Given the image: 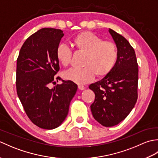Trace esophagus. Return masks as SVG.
<instances>
[{
	"mask_svg": "<svg viewBox=\"0 0 158 158\" xmlns=\"http://www.w3.org/2000/svg\"><path fill=\"white\" fill-rule=\"evenodd\" d=\"M78 88L79 89H81V90H84L85 89V86H83V85H78Z\"/></svg>",
	"mask_w": 158,
	"mask_h": 158,
	"instance_id": "34e87169",
	"label": "esophagus"
}]
</instances>
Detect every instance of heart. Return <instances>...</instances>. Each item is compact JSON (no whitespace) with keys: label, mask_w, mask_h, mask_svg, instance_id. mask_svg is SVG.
I'll return each instance as SVG.
<instances>
[{"label":"heart","mask_w":158,"mask_h":158,"mask_svg":"<svg viewBox=\"0 0 158 158\" xmlns=\"http://www.w3.org/2000/svg\"><path fill=\"white\" fill-rule=\"evenodd\" d=\"M75 48L85 53L82 68H71L64 74L67 80L78 84H84L92 81L96 75H106L113 69L117 58L116 45L110 41L90 32H82L72 40ZM56 58L64 66H68L71 60L72 52L68 46L60 44L56 49Z\"/></svg>","instance_id":"obj_1"}]
</instances>
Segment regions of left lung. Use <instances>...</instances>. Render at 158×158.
Here are the masks:
<instances>
[{
	"label": "left lung",
	"mask_w": 158,
	"mask_h": 158,
	"mask_svg": "<svg viewBox=\"0 0 158 158\" xmlns=\"http://www.w3.org/2000/svg\"><path fill=\"white\" fill-rule=\"evenodd\" d=\"M117 48V58L113 69L89 86L95 94L90 106L97 122L105 127L120 123L129 115L138 98L139 68L135 49L123 36L109 29Z\"/></svg>",
	"instance_id": "1"
}]
</instances>
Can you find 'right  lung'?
Returning <instances> with one entry per match:
<instances>
[{
	"label": "right lung",
	"instance_id": "add662e5",
	"mask_svg": "<svg viewBox=\"0 0 158 158\" xmlns=\"http://www.w3.org/2000/svg\"><path fill=\"white\" fill-rule=\"evenodd\" d=\"M64 36L60 29L45 28L30 36L20 49L16 69L19 99L31 122L41 128L60 126L68 115L77 85L64 81L49 89L59 71L56 49ZM60 80V77H56Z\"/></svg>",
	"mask_w": 158,
	"mask_h": 158
}]
</instances>
